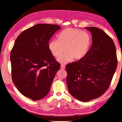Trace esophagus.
Listing matches in <instances>:
<instances>
[{
  "instance_id": "obj_1",
  "label": "esophagus",
  "mask_w": 122,
  "mask_h": 122,
  "mask_svg": "<svg viewBox=\"0 0 122 122\" xmlns=\"http://www.w3.org/2000/svg\"><path fill=\"white\" fill-rule=\"evenodd\" d=\"M61 69H65V66L64 65H61Z\"/></svg>"
}]
</instances>
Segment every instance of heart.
<instances>
[{
    "label": "heart",
    "instance_id": "1",
    "mask_svg": "<svg viewBox=\"0 0 122 122\" xmlns=\"http://www.w3.org/2000/svg\"><path fill=\"white\" fill-rule=\"evenodd\" d=\"M91 44V37L86 32L69 28L59 34V39L52 40L48 48L52 55L57 58L66 50V53L57 59L59 63L65 64L72 61L73 58L76 60L83 59L88 53Z\"/></svg>",
    "mask_w": 122,
    "mask_h": 122
}]
</instances>
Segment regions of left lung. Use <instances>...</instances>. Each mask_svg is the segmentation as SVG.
Returning <instances> with one entry per match:
<instances>
[{"instance_id": "1", "label": "left lung", "mask_w": 122, "mask_h": 122, "mask_svg": "<svg viewBox=\"0 0 122 122\" xmlns=\"http://www.w3.org/2000/svg\"><path fill=\"white\" fill-rule=\"evenodd\" d=\"M85 29L92 36L88 53L83 59L66 66L68 90L74 98L83 102L101 96L107 91L117 66L112 39L98 28Z\"/></svg>"}]
</instances>
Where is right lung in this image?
<instances>
[{"label": "right lung", "mask_w": 122, "mask_h": 122, "mask_svg": "<svg viewBox=\"0 0 122 122\" xmlns=\"http://www.w3.org/2000/svg\"><path fill=\"white\" fill-rule=\"evenodd\" d=\"M55 24H38L23 31L10 54L12 81L18 91L34 101L48 94L60 64L49 48V41L60 29Z\"/></svg>", "instance_id": "add662e5"}]
</instances>
